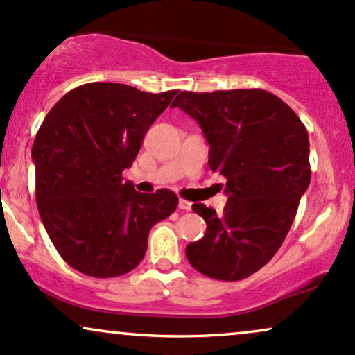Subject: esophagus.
<instances>
[{
    "label": "esophagus",
    "instance_id": "esophagus-1",
    "mask_svg": "<svg viewBox=\"0 0 355 355\" xmlns=\"http://www.w3.org/2000/svg\"><path fill=\"white\" fill-rule=\"evenodd\" d=\"M191 206H193V202L186 201V199H179V209L182 211H189Z\"/></svg>",
    "mask_w": 355,
    "mask_h": 355
}]
</instances>
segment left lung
Returning <instances> with one entry per match:
<instances>
[{
  "label": "left lung",
  "mask_w": 355,
  "mask_h": 355,
  "mask_svg": "<svg viewBox=\"0 0 355 355\" xmlns=\"http://www.w3.org/2000/svg\"><path fill=\"white\" fill-rule=\"evenodd\" d=\"M179 107L201 125L208 164L226 178L223 214L194 202L208 228L186 246L199 273L236 282L265 266L284 243L310 184L309 134L298 115L261 89L181 92Z\"/></svg>",
  "instance_id": "left-lung-1"
}]
</instances>
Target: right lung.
Instances as JSON below:
<instances>
[{"mask_svg": "<svg viewBox=\"0 0 355 355\" xmlns=\"http://www.w3.org/2000/svg\"><path fill=\"white\" fill-rule=\"evenodd\" d=\"M176 94L94 82L70 90L46 114L31 149L37 205L71 268L95 278L129 273L144 258L150 228L176 211L173 191L142 194L122 178Z\"/></svg>", "mask_w": 355, "mask_h": 355, "instance_id": "add662e5", "label": "right lung"}]
</instances>
